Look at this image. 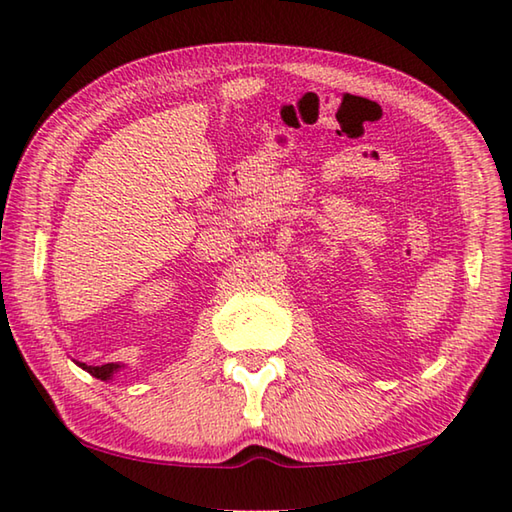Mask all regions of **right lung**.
Returning <instances> with one entry per match:
<instances>
[{
  "instance_id": "add662e5",
  "label": "right lung",
  "mask_w": 512,
  "mask_h": 512,
  "mask_svg": "<svg viewBox=\"0 0 512 512\" xmlns=\"http://www.w3.org/2000/svg\"><path fill=\"white\" fill-rule=\"evenodd\" d=\"M80 367L89 371V374L98 380H111L116 371L123 369V365H116V362H109V365H102V367H91V365H85V362H80Z\"/></svg>"
}]
</instances>
